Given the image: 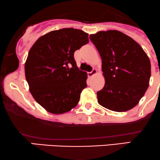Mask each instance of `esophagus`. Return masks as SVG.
I'll list each match as a JSON object with an SVG mask.
<instances>
[{"label":"esophagus","instance_id":"obj_1","mask_svg":"<svg viewBox=\"0 0 160 160\" xmlns=\"http://www.w3.org/2000/svg\"><path fill=\"white\" fill-rule=\"evenodd\" d=\"M95 74H97V70L95 69H93L91 72H88V75L89 77H92L93 75H94Z\"/></svg>","mask_w":160,"mask_h":160}]
</instances>
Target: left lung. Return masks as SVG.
Here are the masks:
<instances>
[{"mask_svg":"<svg viewBox=\"0 0 160 160\" xmlns=\"http://www.w3.org/2000/svg\"><path fill=\"white\" fill-rule=\"evenodd\" d=\"M102 59L105 78L98 91L100 105L116 112H125L139 103L148 88L151 75L149 57L132 38L117 30L90 35Z\"/></svg>","mask_w":160,"mask_h":160,"instance_id":"1","label":"left lung"}]
</instances>
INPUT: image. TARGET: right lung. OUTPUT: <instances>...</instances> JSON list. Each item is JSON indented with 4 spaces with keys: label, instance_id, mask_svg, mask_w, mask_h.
Returning a JSON list of instances; mask_svg holds the SVG:
<instances>
[{
    "label": "right lung",
    "instance_id": "1",
    "mask_svg": "<svg viewBox=\"0 0 160 160\" xmlns=\"http://www.w3.org/2000/svg\"><path fill=\"white\" fill-rule=\"evenodd\" d=\"M88 42V33L66 28L48 32L32 45L25 75L32 97L48 112L65 113L78 104L88 75L77 67L74 52Z\"/></svg>",
    "mask_w": 160,
    "mask_h": 160
}]
</instances>
